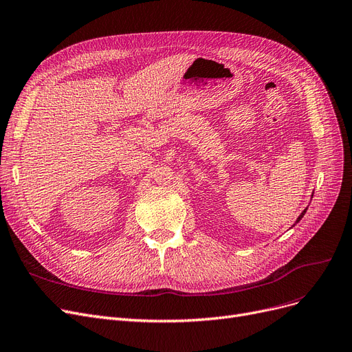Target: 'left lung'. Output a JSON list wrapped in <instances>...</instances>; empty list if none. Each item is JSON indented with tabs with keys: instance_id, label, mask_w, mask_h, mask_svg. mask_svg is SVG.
<instances>
[{
	"instance_id": "1",
	"label": "left lung",
	"mask_w": 352,
	"mask_h": 352,
	"mask_svg": "<svg viewBox=\"0 0 352 352\" xmlns=\"http://www.w3.org/2000/svg\"><path fill=\"white\" fill-rule=\"evenodd\" d=\"M306 210H307V209H305V210L302 212V214L297 217V220H296V223H298V222H300V220H302V217H303V216H305V213H306Z\"/></svg>"
}]
</instances>
